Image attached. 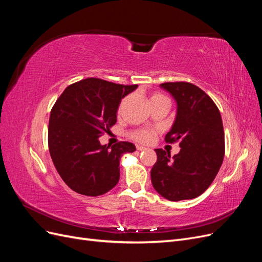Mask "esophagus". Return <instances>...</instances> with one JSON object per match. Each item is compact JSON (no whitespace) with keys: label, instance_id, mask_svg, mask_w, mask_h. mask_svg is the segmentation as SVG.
Instances as JSON below:
<instances>
[{"label":"esophagus","instance_id":"1","mask_svg":"<svg viewBox=\"0 0 262 262\" xmlns=\"http://www.w3.org/2000/svg\"><path fill=\"white\" fill-rule=\"evenodd\" d=\"M137 149L140 150V152H142V150H145L146 148L144 146H142V145H137Z\"/></svg>","mask_w":262,"mask_h":262}]
</instances>
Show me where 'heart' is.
<instances>
[{
    "label": "heart",
    "instance_id": "b5f03b06",
    "mask_svg": "<svg viewBox=\"0 0 262 262\" xmlns=\"http://www.w3.org/2000/svg\"><path fill=\"white\" fill-rule=\"evenodd\" d=\"M154 97H158V95H154L152 98ZM152 137H153V132L149 130H139L133 133V138L140 142H143V143L148 142L150 139H152Z\"/></svg>",
    "mask_w": 262,
    "mask_h": 262
}]
</instances>
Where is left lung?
Returning a JSON list of instances; mask_svg holds the SVG:
<instances>
[{
	"label": "left lung",
	"mask_w": 262,
	"mask_h": 262,
	"mask_svg": "<svg viewBox=\"0 0 262 262\" xmlns=\"http://www.w3.org/2000/svg\"><path fill=\"white\" fill-rule=\"evenodd\" d=\"M177 104L176 117L165 141H179L173 155L156 148L157 161L150 170L156 191L169 201L194 199L217 175L225 153L224 129L220 110L199 87L187 82L160 85Z\"/></svg>",
	"instance_id": "1"
}]
</instances>
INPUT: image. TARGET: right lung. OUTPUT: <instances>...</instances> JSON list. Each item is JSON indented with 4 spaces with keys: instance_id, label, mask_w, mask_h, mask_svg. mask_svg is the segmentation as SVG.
<instances>
[{
    "instance_id": "right-lung-1",
    "label": "right lung",
    "mask_w": 262,
    "mask_h": 262,
    "mask_svg": "<svg viewBox=\"0 0 262 262\" xmlns=\"http://www.w3.org/2000/svg\"><path fill=\"white\" fill-rule=\"evenodd\" d=\"M137 89L91 77L68 86L55 101L49 119V152L73 191L97 196L118 184L121 156L137 148L130 142L101 145L99 138L116 123L121 99Z\"/></svg>"
}]
</instances>
